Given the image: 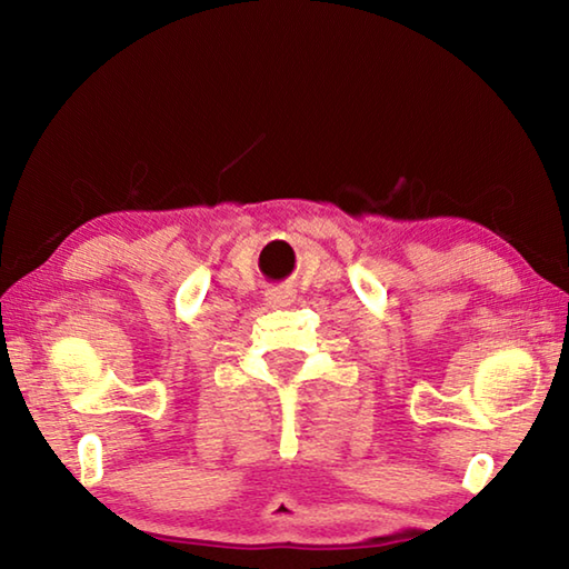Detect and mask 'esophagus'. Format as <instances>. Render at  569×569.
Returning a JSON list of instances; mask_svg holds the SVG:
<instances>
[{"instance_id": "1", "label": "esophagus", "mask_w": 569, "mask_h": 569, "mask_svg": "<svg viewBox=\"0 0 569 569\" xmlns=\"http://www.w3.org/2000/svg\"><path fill=\"white\" fill-rule=\"evenodd\" d=\"M266 301H268V306H288L296 301V293L291 291V288H276V291L266 293Z\"/></svg>"}]
</instances>
